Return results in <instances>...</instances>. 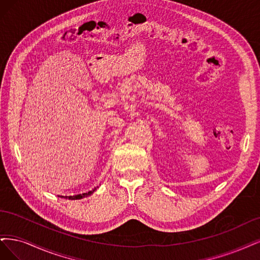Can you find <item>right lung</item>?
I'll return each instance as SVG.
<instances>
[{"instance_id": "obj_1", "label": "right lung", "mask_w": 260, "mask_h": 260, "mask_svg": "<svg viewBox=\"0 0 260 260\" xmlns=\"http://www.w3.org/2000/svg\"><path fill=\"white\" fill-rule=\"evenodd\" d=\"M97 188H98V187H97ZM97 188L91 189L90 191L85 192V193H80V194H75V196H58V197L63 198V199H69V200H81V199H83V198H87V197L93 194L94 192L97 190Z\"/></svg>"}]
</instances>
